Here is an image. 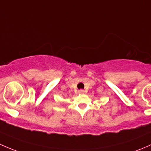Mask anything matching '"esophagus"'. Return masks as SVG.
<instances>
[{
    "label": "esophagus",
    "instance_id": "34e87169",
    "mask_svg": "<svg viewBox=\"0 0 151 151\" xmlns=\"http://www.w3.org/2000/svg\"><path fill=\"white\" fill-rule=\"evenodd\" d=\"M78 93H79V94H83V93H84V90L80 89L78 91Z\"/></svg>",
    "mask_w": 151,
    "mask_h": 151
}]
</instances>
